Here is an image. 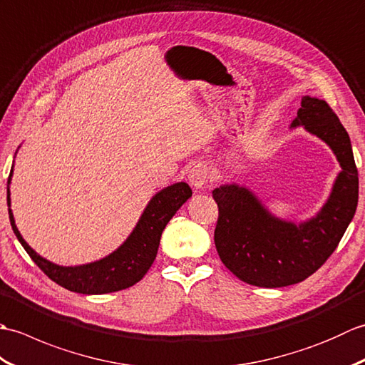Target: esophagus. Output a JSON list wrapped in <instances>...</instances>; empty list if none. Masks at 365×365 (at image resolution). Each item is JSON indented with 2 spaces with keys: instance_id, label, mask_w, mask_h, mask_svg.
Segmentation results:
<instances>
[{
  "instance_id": "1",
  "label": "esophagus",
  "mask_w": 365,
  "mask_h": 365,
  "mask_svg": "<svg viewBox=\"0 0 365 365\" xmlns=\"http://www.w3.org/2000/svg\"><path fill=\"white\" fill-rule=\"evenodd\" d=\"M188 180L192 188H204L208 180H210V170H208L207 165H204V163H197V165L192 166L188 173Z\"/></svg>"
}]
</instances>
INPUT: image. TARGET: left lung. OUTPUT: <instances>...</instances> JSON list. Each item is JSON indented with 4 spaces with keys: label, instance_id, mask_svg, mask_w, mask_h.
I'll list each match as a JSON object with an SVG mask.
<instances>
[{
    "label": "left lung",
    "instance_id": "obj_1",
    "mask_svg": "<svg viewBox=\"0 0 365 365\" xmlns=\"http://www.w3.org/2000/svg\"><path fill=\"white\" fill-rule=\"evenodd\" d=\"M299 125L327 143L342 168L317 216L299 224L279 220L252 191L235 183L212 192L220 212L216 251L246 284L276 289L304 281L336 251L358 207V169L350 136L336 113L324 100L304 96L290 127Z\"/></svg>",
    "mask_w": 365,
    "mask_h": 365
}]
</instances>
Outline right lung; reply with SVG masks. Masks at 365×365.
<instances>
[{
    "mask_svg": "<svg viewBox=\"0 0 365 365\" xmlns=\"http://www.w3.org/2000/svg\"><path fill=\"white\" fill-rule=\"evenodd\" d=\"M11 177L12 170L9 180H7V207H9V220L15 237L19 238V242L25 247V251L34 260L36 265L53 282L59 284L67 290L83 294L119 292L141 281L157 257L160 238L166 224L192 195L188 183L185 182H178L161 190L147 204L130 237L114 252L97 262L86 263V265L61 267L41 257L20 235L11 210Z\"/></svg>",
    "mask_w": 365,
    "mask_h": 365,
    "instance_id": "add662e5",
    "label": "right lung"
}]
</instances>
